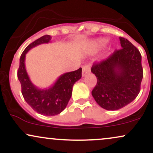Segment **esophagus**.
Wrapping results in <instances>:
<instances>
[{"label":"esophagus","instance_id":"1","mask_svg":"<svg viewBox=\"0 0 153 153\" xmlns=\"http://www.w3.org/2000/svg\"><path fill=\"white\" fill-rule=\"evenodd\" d=\"M91 72V68L88 65H85L82 68V76L84 77L86 75L87 73H89Z\"/></svg>","mask_w":153,"mask_h":153}]
</instances>
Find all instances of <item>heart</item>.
Masks as SVG:
<instances>
[{
  "label": "heart",
  "mask_w": 153,
  "mask_h": 153,
  "mask_svg": "<svg viewBox=\"0 0 153 153\" xmlns=\"http://www.w3.org/2000/svg\"><path fill=\"white\" fill-rule=\"evenodd\" d=\"M107 42H108V40L106 39H99L96 40V41L93 43V47H94V49H96V50L101 49L106 45Z\"/></svg>",
  "instance_id": "heart-1"
}]
</instances>
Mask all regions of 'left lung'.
<instances>
[{
    "mask_svg": "<svg viewBox=\"0 0 153 153\" xmlns=\"http://www.w3.org/2000/svg\"><path fill=\"white\" fill-rule=\"evenodd\" d=\"M119 40L120 50L91 68L97 78L92 96L106 110H118L134 101L140 93L143 78L140 51L127 39L119 37Z\"/></svg>",
    "mask_w": 153,
    "mask_h": 153,
    "instance_id": "8db88e82",
    "label": "left lung"
}]
</instances>
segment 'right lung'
Instances as JSON below:
<instances>
[{
    "instance_id": "1",
    "label": "right lung",
    "mask_w": 153,
    "mask_h": 153,
    "mask_svg": "<svg viewBox=\"0 0 153 153\" xmlns=\"http://www.w3.org/2000/svg\"><path fill=\"white\" fill-rule=\"evenodd\" d=\"M51 39L50 35H45L26 47L21 55L17 73L24 100L35 111L45 116L59 114L66 108L71 98L73 85L82 77V68H80L61 75L49 88L40 89L31 82L26 70V54L33 47L50 42Z\"/></svg>"
}]
</instances>
